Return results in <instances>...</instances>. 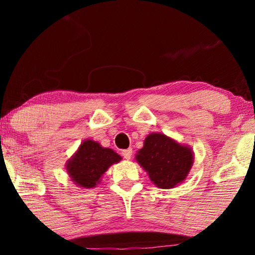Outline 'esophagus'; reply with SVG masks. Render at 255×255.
I'll return each instance as SVG.
<instances>
[{"label": "esophagus", "instance_id": "esophagus-1", "mask_svg": "<svg viewBox=\"0 0 255 255\" xmlns=\"http://www.w3.org/2000/svg\"><path fill=\"white\" fill-rule=\"evenodd\" d=\"M132 153H133V151H132V148L123 149V151H122V155H123V158H124V159L128 160V159H131Z\"/></svg>", "mask_w": 255, "mask_h": 255}]
</instances>
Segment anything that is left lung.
I'll return each instance as SVG.
<instances>
[{
    "mask_svg": "<svg viewBox=\"0 0 255 255\" xmlns=\"http://www.w3.org/2000/svg\"><path fill=\"white\" fill-rule=\"evenodd\" d=\"M149 179L162 189L174 188L186 179L193 165V152L165 134L151 133L135 155Z\"/></svg>",
    "mask_w": 255,
    "mask_h": 255,
    "instance_id": "left-lung-1",
    "label": "left lung"
}]
</instances>
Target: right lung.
I'll list each match as a JSON object with an SVG mask.
<instances>
[{
  "label": "right lung",
  "mask_w": 255,
  "mask_h": 255,
  "mask_svg": "<svg viewBox=\"0 0 255 255\" xmlns=\"http://www.w3.org/2000/svg\"><path fill=\"white\" fill-rule=\"evenodd\" d=\"M122 158L110 148L93 140L83 141L79 151L67 162V172L76 184L93 188L100 182L107 169Z\"/></svg>",
  "instance_id": "add662e5"
}]
</instances>
